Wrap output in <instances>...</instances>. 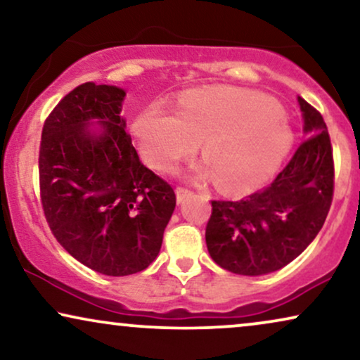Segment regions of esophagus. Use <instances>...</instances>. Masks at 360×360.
I'll use <instances>...</instances> for the list:
<instances>
[{"mask_svg":"<svg viewBox=\"0 0 360 360\" xmlns=\"http://www.w3.org/2000/svg\"><path fill=\"white\" fill-rule=\"evenodd\" d=\"M175 191H176V202H179V203L184 202L185 198L191 197V190L184 188V186H176Z\"/></svg>","mask_w":360,"mask_h":360,"instance_id":"1","label":"esophagus"}]
</instances>
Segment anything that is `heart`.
Here are the masks:
<instances>
[{"label":"heart","mask_w":360,"mask_h":360,"mask_svg":"<svg viewBox=\"0 0 360 360\" xmlns=\"http://www.w3.org/2000/svg\"><path fill=\"white\" fill-rule=\"evenodd\" d=\"M139 150L152 169L170 172L202 140L200 175H218L231 190L255 188L271 179L292 146L283 107L273 97L240 87L191 91L174 110L153 102L132 124Z\"/></svg>","instance_id":"b5f03b06"}]
</instances>
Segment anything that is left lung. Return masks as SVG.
I'll list each match as a JSON object with an SVG mask.
<instances>
[{"mask_svg":"<svg viewBox=\"0 0 360 360\" xmlns=\"http://www.w3.org/2000/svg\"><path fill=\"white\" fill-rule=\"evenodd\" d=\"M309 135L268 186L228 202L212 200L205 240L223 269L245 276L278 271L314 240L334 195L330 137L319 110L297 97Z\"/></svg>","mask_w":360,"mask_h":360,"instance_id":"1","label":"left lung"}]
</instances>
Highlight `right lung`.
Returning a JSON list of instances; mask_svg holds the SVG:
<instances>
[{"instance_id":"right-lung-1","label":"right lung","mask_w":360,"mask_h":360,"mask_svg":"<svg viewBox=\"0 0 360 360\" xmlns=\"http://www.w3.org/2000/svg\"><path fill=\"white\" fill-rule=\"evenodd\" d=\"M124 89L84 82L46 119L39 191L46 221L72 258L105 276L143 271L160 251L175 191L140 162L125 132ZM96 120L99 134L92 133Z\"/></svg>"}]
</instances>
